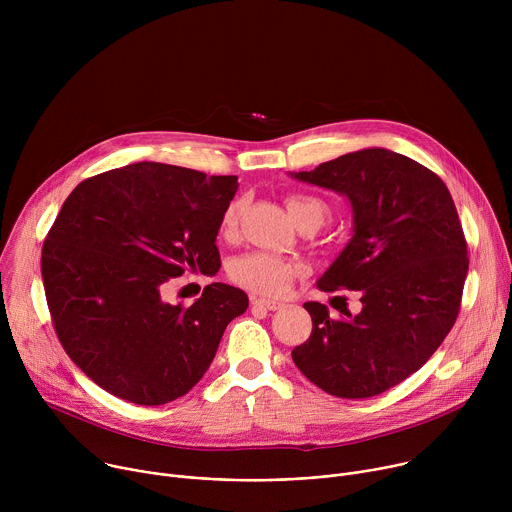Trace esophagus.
I'll list each match as a JSON object with an SVG mask.
<instances>
[{"instance_id": "34e87169", "label": "esophagus", "mask_w": 512, "mask_h": 512, "mask_svg": "<svg viewBox=\"0 0 512 512\" xmlns=\"http://www.w3.org/2000/svg\"><path fill=\"white\" fill-rule=\"evenodd\" d=\"M251 304H253V308L269 310V312H275V310L281 308V302H277V300H265V298H251Z\"/></svg>"}]
</instances>
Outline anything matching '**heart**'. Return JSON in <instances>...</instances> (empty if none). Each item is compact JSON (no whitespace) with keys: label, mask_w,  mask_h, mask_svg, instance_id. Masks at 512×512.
Listing matches in <instances>:
<instances>
[{"label":"heart","mask_w":512,"mask_h":512,"mask_svg":"<svg viewBox=\"0 0 512 512\" xmlns=\"http://www.w3.org/2000/svg\"><path fill=\"white\" fill-rule=\"evenodd\" d=\"M287 208L298 225L304 221H316L318 225H322L324 218L330 212L328 204L322 198L310 196V194L287 196ZM241 212H243L241 198H233L225 206L221 221H218V231H221L225 239H231L237 233ZM298 271L300 269L294 261H289L275 253H267V251L245 253L237 257L229 267V275L235 283L255 291V294H265V296H275L279 291H283L285 285L298 275Z\"/></svg>","instance_id":"obj_1"}]
</instances>
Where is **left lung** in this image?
<instances>
[{"label": "left lung", "mask_w": 512, "mask_h": 512, "mask_svg": "<svg viewBox=\"0 0 512 512\" xmlns=\"http://www.w3.org/2000/svg\"><path fill=\"white\" fill-rule=\"evenodd\" d=\"M294 176L348 196L354 235L318 287L358 291L362 310L330 318L324 304H304L312 334L291 358L334 397L381 395L419 371L458 318L468 245L456 204L440 176L383 148Z\"/></svg>", "instance_id": "1"}]
</instances>
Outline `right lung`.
I'll use <instances>...</instances> for the list:
<instances>
[{
  "label": "right lung",
  "instance_id": "obj_1",
  "mask_svg": "<svg viewBox=\"0 0 512 512\" xmlns=\"http://www.w3.org/2000/svg\"><path fill=\"white\" fill-rule=\"evenodd\" d=\"M237 176L139 162L83 180L42 247V281L56 336L111 395L164 405L206 373L245 291L210 283L192 306L164 291L184 271L221 269L218 221Z\"/></svg>",
  "mask_w": 512,
  "mask_h": 512
}]
</instances>
